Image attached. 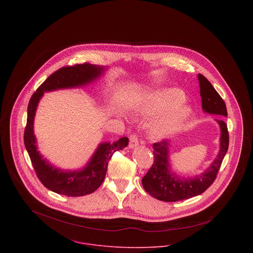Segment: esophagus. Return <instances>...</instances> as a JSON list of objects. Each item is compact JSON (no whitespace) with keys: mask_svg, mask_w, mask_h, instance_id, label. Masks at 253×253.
<instances>
[{"mask_svg":"<svg viewBox=\"0 0 253 253\" xmlns=\"http://www.w3.org/2000/svg\"><path fill=\"white\" fill-rule=\"evenodd\" d=\"M137 145H138V136L134 132V133L130 134V136H129V148H134Z\"/></svg>","mask_w":253,"mask_h":253,"instance_id":"34e87169","label":"esophagus"}]
</instances>
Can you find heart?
I'll return each mask as SVG.
<instances>
[{"label": "heart", "instance_id": "obj_1", "mask_svg": "<svg viewBox=\"0 0 253 253\" xmlns=\"http://www.w3.org/2000/svg\"><path fill=\"white\" fill-rule=\"evenodd\" d=\"M185 94L180 89H165L155 94L148 106L152 113H161L168 110L152 126L153 132L157 136H165L180 129L181 126L190 116L191 110L182 105Z\"/></svg>", "mask_w": 253, "mask_h": 253}]
</instances>
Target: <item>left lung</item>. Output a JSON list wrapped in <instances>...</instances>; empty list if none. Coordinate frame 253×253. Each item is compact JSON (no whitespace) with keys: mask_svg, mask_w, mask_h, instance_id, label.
Masks as SVG:
<instances>
[{"mask_svg":"<svg viewBox=\"0 0 253 253\" xmlns=\"http://www.w3.org/2000/svg\"><path fill=\"white\" fill-rule=\"evenodd\" d=\"M202 105L205 112L227 117V108L211 82L202 74L198 75ZM221 128L220 150L211 166L201 175L194 178H180L169 170V143L162 140L153 144L154 163L142 178L145 191L157 200L172 203L187 200L204 193L216 178L223 159L229 147V132L223 119L217 120Z\"/></svg>","mask_w":253,"mask_h":253,"instance_id":"left-lung-1","label":"left lung"}]
</instances>
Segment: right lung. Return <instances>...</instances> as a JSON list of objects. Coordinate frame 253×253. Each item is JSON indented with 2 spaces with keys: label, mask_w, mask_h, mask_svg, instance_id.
Masks as SVG:
<instances>
[{
  "label": "right lung",
  "mask_w": 253,
  "mask_h": 253,
  "mask_svg": "<svg viewBox=\"0 0 253 253\" xmlns=\"http://www.w3.org/2000/svg\"><path fill=\"white\" fill-rule=\"evenodd\" d=\"M102 68L89 63L64 66L52 73L31 96L27 109V123L24 130V144L30 157L37 176L42 184L50 191L67 197L84 196L94 192L104 181L109 161L113 154L128 144L127 137L117 142L102 143L97 148L91 161L81 171L64 172L54 169L45 162L37 151L33 122L37 105L44 91L73 87L87 84L100 76Z\"/></svg>",
  "instance_id": "add662e5"
}]
</instances>
